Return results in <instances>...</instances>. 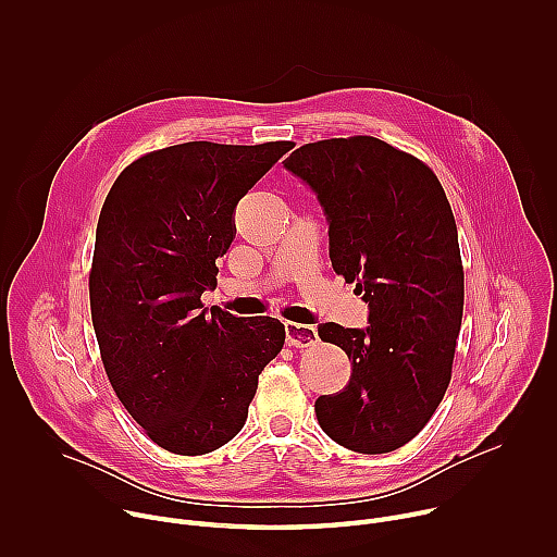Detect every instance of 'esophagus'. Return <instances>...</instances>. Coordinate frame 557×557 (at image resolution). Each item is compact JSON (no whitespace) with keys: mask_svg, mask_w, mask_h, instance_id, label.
I'll return each mask as SVG.
<instances>
[{"mask_svg":"<svg viewBox=\"0 0 557 557\" xmlns=\"http://www.w3.org/2000/svg\"><path fill=\"white\" fill-rule=\"evenodd\" d=\"M284 331H286V344L293 348H308V346L317 344V339H320L317 337L314 326H308V324L286 322Z\"/></svg>","mask_w":557,"mask_h":557,"instance_id":"34e87169","label":"esophagus"}]
</instances>
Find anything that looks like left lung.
Here are the masks:
<instances>
[{
	"label": "left lung",
	"mask_w": 557,
	"mask_h": 557,
	"mask_svg": "<svg viewBox=\"0 0 557 557\" xmlns=\"http://www.w3.org/2000/svg\"><path fill=\"white\" fill-rule=\"evenodd\" d=\"M284 168L317 196L333 269L368 304L366 329L317 326L352 363L346 387L314 401L317 421L352 451H392L451 379L465 295L451 207L428 165L374 136L301 145Z\"/></svg>",
	"instance_id": "1"
}]
</instances>
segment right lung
<instances>
[{"label": "right lung", "instance_id": "1", "mask_svg": "<svg viewBox=\"0 0 557 557\" xmlns=\"http://www.w3.org/2000/svg\"><path fill=\"white\" fill-rule=\"evenodd\" d=\"M290 143L194 140L151 151L112 185L97 224L90 308L108 379L147 436L209 454L245 428L284 346L275 317L202 308L235 237V207Z\"/></svg>", "mask_w": 557, "mask_h": 557}]
</instances>
